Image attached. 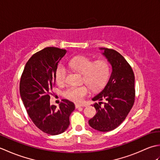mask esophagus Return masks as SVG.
<instances>
[{"instance_id":"esophagus-1","label":"esophagus","mask_w":160,"mask_h":160,"mask_svg":"<svg viewBox=\"0 0 160 160\" xmlns=\"http://www.w3.org/2000/svg\"><path fill=\"white\" fill-rule=\"evenodd\" d=\"M75 107H76V108H78L79 107H82V106L81 104H75Z\"/></svg>"}]
</instances>
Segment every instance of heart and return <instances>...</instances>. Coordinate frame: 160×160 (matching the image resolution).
I'll return each mask as SVG.
<instances>
[{"mask_svg": "<svg viewBox=\"0 0 160 160\" xmlns=\"http://www.w3.org/2000/svg\"><path fill=\"white\" fill-rule=\"evenodd\" d=\"M68 64L72 69L82 73L81 81L85 82L94 91L101 89L106 84L110 76L109 63L104 60L94 62L89 57L78 56L73 58ZM67 73V67L63 64H60L56 71L57 82L62 84L65 82ZM87 86L81 84L71 86L64 91L63 96L71 101L80 102L89 93V86Z\"/></svg>", "mask_w": 160, "mask_h": 160, "instance_id": "obj_1", "label": "heart"}]
</instances>
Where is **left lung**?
<instances>
[{"instance_id": "1", "label": "left lung", "mask_w": 160, "mask_h": 160, "mask_svg": "<svg viewBox=\"0 0 160 160\" xmlns=\"http://www.w3.org/2000/svg\"><path fill=\"white\" fill-rule=\"evenodd\" d=\"M100 49L104 50L103 54L111 64L112 73L104 89L92 99L100 102L93 105L97 113L89 120V124L97 131L107 132L120 126L133 106L135 76L130 64L117 51Z\"/></svg>"}]
</instances>
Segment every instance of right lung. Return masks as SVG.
Here are the masks:
<instances>
[{"label": "right lung", "mask_w": 160, "mask_h": 160, "mask_svg": "<svg viewBox=\"0 0 160 160\" xmlns=\"http://www.w3.org/2000/svg\"><path fill=\"white\" fill-rule=\"evenodd\" d=\"M66 53L56 47L36 52L26 63L20 81V96L29 118L40 130L52 135L67 130L75 109L74 104L66 99L62 100L58 108L49 102L58 64Z\"/></svg>", "instance_id": "obj_1"}]
</instances>
